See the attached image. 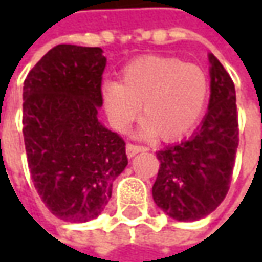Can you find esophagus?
<instances>
[{
  "label": "esophagus",
  "mask_w": 262,
  "mask_h": 262,
  "mask_svg": "<svg viewBox=\"0 0 262 262\" xmlns=\"http://www.w3.org/2000/svg\"><path fill=\"white\" fill-rule=\"evenodd\" d=\"M125 150H126V156L134 157L137 153H140V151H146L147 147L138 146V144H133V143H128L125 147Z\"/></svg>",
  "instance_id": "34e87169"
}]
</instances>
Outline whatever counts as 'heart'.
Returning <instances> with one entry per match:
<instances>
[{
	"instance_id": "obj_1",
	"label": "heart",
	"mask_w": 262,
	"mask_h": 262,
	"mask_svg": "<svg viewBox=\"0 0 262 262\" xmlns=\"http://www.w3.org/2000/svg\"><path fill=\"white\" fill-rule=\"evenodd\" d=\"M109 122L125 131L141 106L143 136L160 140L184 136L204 111L208 77L201 67L169 56H141L121 71L119 81L100 87Z\"/></svg>"
}]
</instances>
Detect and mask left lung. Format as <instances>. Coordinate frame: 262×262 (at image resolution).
Returning a JSON list of instances; mask_svg holds the SVG:
<instances>
[{
	"label": "left lung",
	"instance_id": "left-lung-1",
	"mask_svg": "<svg viewBox=\"0 0 262 262\" xmlns=\"http://www.w3.org/2000/svg\"><path fill=\"white\" fill-rule=\"evenodd\" d=\"M208 59L211 95L201 125L191 138L156 153L153 200L179 222L203 219L225 200L239 144L235 84L216 56Z\"/></svg>",
	"mask_w": 262,
	"mask_h": 262
}]
</instances>
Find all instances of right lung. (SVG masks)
I'll return each mask as SVG.
<instances>
[{
    "mask_svg": "<svg viewBox=\"0 0 262 262\" xmlns=\"http://www.w3.org/2000/svg\"><path fill=\"white\" fill-rule=\"evenodd\" d=\"M100 48L58 45L27 74L23 136L36 191L61 220L83 223L99 216L112 182L128 165L125 141L102 125Z\"/></svg>",
    "mask_w": 262,
    "mask_h": 262,
    "instance_id": "obj_1",
    "label": "right lung"
}]
</instances>
